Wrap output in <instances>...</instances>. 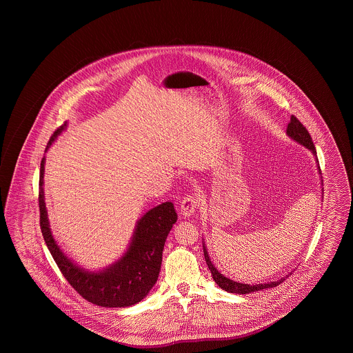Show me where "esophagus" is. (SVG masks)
Here are the masks:
<instances>
[{
	"instance_id": "esophagus-1",
	"label": "esophagus",
	"mask_w": 353,
	"mask_h": 353,
	"mask_svg": "<svg viewBox=\"0 0 353 353\" xmlns=\"http://www.w3.org/2000/svg\"><path fill=\"white\" fill-rule=\"evenodd\" d=\"M197 206H199V197L196 194H189V196L184 197V200L181 201V208L180 209H181L183 216L189 217V216H192L196 212Z\"/></svg>"
}]
</instances>
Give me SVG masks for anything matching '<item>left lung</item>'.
<instances>
[{
	"label": "left lung",
	"mask_w": 353,
	"mask_h": 353,
	"mask_svg": "<svg viewBox=\"0 0 353 353\" xmlns=\"http://www.w3.org/2000/svg\"><path fill=\"white\" fill-rule=\"evenodd\" d=\"M287 136H288L290 139H292L294 141H296L298 144L303 145L304 148L310 150V151L312 152V154L316 157V150H315V145H314V143H312L311 136L308 134V131L305 130V127H304L302 123H301L298 119L295 118L294 115L291 117L290 123H288V125H287ZM316 163H319L318 159H316ZM318 165H319V164H318ZM318 168H319L320 173V167H318ZM202 248H203V255H205L206 265H208V268H209L210 272H212V276H213L214 282H216L222 290H225V291H228V292L239 294V295H241V294H252V292L261 291V290H265V288L276 287V285H281L282 282H285V278L288 276V275H285L283 278L278 279L276 282L259 283V285H245V283L235 282V281H232V279L226 278L223 274H221L219 270L213 266V263H212V261H210V258H209L208 250H206V248H205V242L202 243Z\"/></svg>",
	"instance_id": "obj_1"
}]
</instances>
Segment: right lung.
I'll list each match as a JSON object with an SVG mask.
<instances>
[{"mask_svg":"<svg viewBox=\"0 0 353 353\" xmlns=\"http://www.w3.org/2000/svg\"><path fill=\"white\" fill-rule=\"evenodd\" d=\"M66 127L65 123L54 132L45 152ZM45 161L43 156L39 172V223L48 249L63 276L85 301L97 305L117 308L141 302L157 282L165 239L177 221L173 203L163 202L148 210L136 222L130 246L121 258L103 270L90 271L74 263L52 236L43 192Z\"/></svg>","mask_w":353,"mask_h":353,"instance_id":"1","label":"right lung"}]
</instances>
